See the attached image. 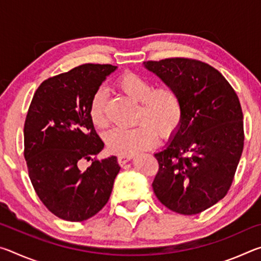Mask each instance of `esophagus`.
<instances>
[{"instance_id":"obj_1","label":"esophagus","mask_w":261,"mask_h":261,"mask_svg":"<svg viewBox=\"0 0 261 261\" xmlns=\"http://www.w3.org/2000/svg\"><path fill=\"white\" fill-rule=\"evenodd\" d=\"M132 158H134L132 155H118L117 160H118V163H120L121 166H123L125 165L126 162H129Z\"/></svg>"}]
</instances>
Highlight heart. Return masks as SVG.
I'll use <instances>...</instances> for the list:
<instances>
[{
    "mask_svg": "<svg viewBox=\"0 0 261 261\" xmlns=\"http://www.w3.org/2000/svg\"><path fill=\"white\" fill-rule=\"evenodd\" d=\"M117 87L127 98L139 102L134 129H115L107 136L109 151L120 155H134L154 146L158 135L167 138L178 129L183 116V103L178 91L171 85L154 83L140 74L127 72L117 79ZM91 120L100 129L108 126L107 96L102 88L93 95Z\"/></svg>",
    "mask_w": 261,
    "mask_h": 261,
    "instance_id": "b5f03b06",
    "label": "heart"
}]
</instances>
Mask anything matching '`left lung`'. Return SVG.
<instances>
[{
    "label": "left lung",
    "instance_id": "left-lung-1",
    "mask_svg": "<svg viewBox=\"0 0 261 261\" xmlns=\"http://www.w3.org/2000/svg\"><path fill=\"white\" fill-rule=\"evenodd\" d=\"M145 69L178 91L183 116L165 148L154 153L159 171L153 191L184 215L201 213L226 196L244 146L243 113L236 92L204 62L166 59Z\"/></svg>",
    "mask_w": 261,
    "mask_h": 261
}]
</instances>
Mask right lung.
Here are the masks:
<instances>
[{
    "label": "right lung",
    "instance_id": "right-lung-1",
    "mask_svg": "<svg viewBox=\"0 0 261 261\" xmlns=\"http://www.w3.org/2000/svg\"><path fill=\"white\" fill-rule=\"evenodd\" d=\"M117 67L83 64L38 87L24 125V156L35 192L60 219L78 222L95 215L112 193L121 167L115 155L95 160L105 147L91 120V102Z\"/></svg>",
    "mask_w": 261,
    "mask_h": 261
}]
</instances>
